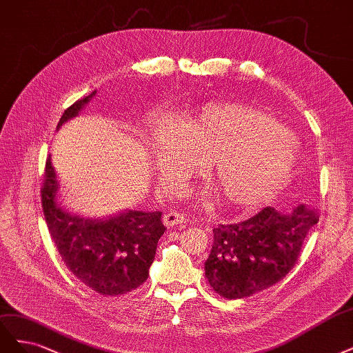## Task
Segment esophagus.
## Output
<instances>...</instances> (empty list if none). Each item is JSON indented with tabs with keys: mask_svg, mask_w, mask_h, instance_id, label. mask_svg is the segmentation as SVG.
<instances>
[{
	"mask_svg": "<svg viewBox=\"0 0 353 353\" xmlns=\"http://www.w3.org/2000/svg\"><path fill=\"white\" fill-rule=\"evenodd\" d=\"M184 223H187V217L184 214L176 213V212H168L163 214V225L168 228H174Z\"/></svg>",
	"mask_w": 353,
	"mask_h": 353,
	"instance_id": "34e87169",
	"label": "esophagus"
}]
</instances>
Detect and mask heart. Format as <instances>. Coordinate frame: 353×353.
<instances>
[{"instance_id": "heart-1", "label": "heart", "mask_w": 353, "mask_h": 353, "mask_svg": "<svg viewBox=\"0 0 353 353\" xmlns=\"http://www.w3.org/2000/svg\"><path fill=\"white\" fill-rule=\"evenodd\" d=\"M154 168L166 191H176L204 165L213 191L226 205L255 209L264 204L292 175L298 144L283 124L259 108L212 102L176 124L162 119L149 134Z\"/></svg>"}]
</instances>
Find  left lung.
<instances>
[{
  "label": "left lung",
  "instance_id": "left-lung-1",
  "mask_svg": "<svg viewBox=\"0 0 353 353\" xmlns=\"http://www.w3.org/2000/svg\"><path fill=\"white\" fill-rule=\"evenodd\" d=\"M317 221V214L299 204L289 212L269 205L248 221L219 225L204 263L210 286L228 299L273 286L295 265L302 242Z\"/></svg>",
  "mask_w": 353,
  "mask_h": 353
}]
</instances>
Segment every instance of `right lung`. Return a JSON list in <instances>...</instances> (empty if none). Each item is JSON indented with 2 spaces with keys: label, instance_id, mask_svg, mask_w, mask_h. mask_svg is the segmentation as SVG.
Returning a JSON list of instances; mask_svg holds the SVG:
<instances>
[{
  "label": "right lung",
  "instance_id": "right-lung-1",
  "mask_svg": "<svg viewBox=\"0 0 353 353\" xmlns=\"http://www.w3.org/2000/svg\"><path fill=\"white\" fill-rule=\"evenodd\" d=\"M96 90L72 103L57 130L80 114ZM42 208L54 244L70 272L101 295H123L148 281L157 241L165 226L161 212L121 210L106 217H84L63 208L59 182L48 156Z\"/></svg>",
  "mask_w": 353,
  "mask_h": 353
}]
</instances>
